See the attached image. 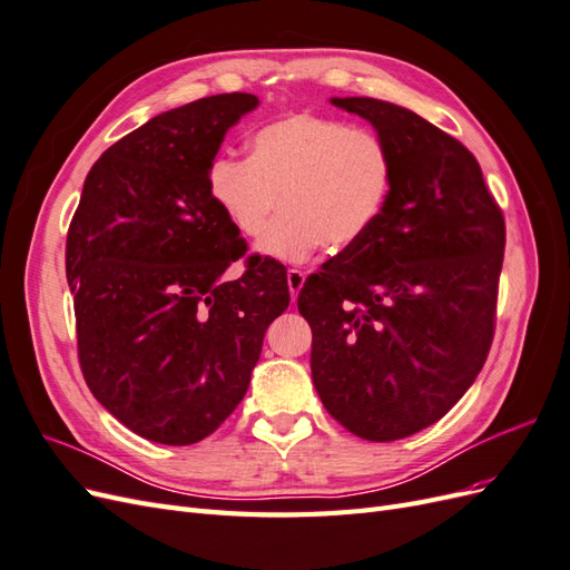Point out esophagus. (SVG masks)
Instances as JSON below:
<instances>
[{
  "instance_id": "1",
  "label": "esophagus",
  "mask_w": 570,
  "mask_h": 570,
  "mask_svg": "<svg viewBox=\"0 0 570 570\" xmlns=\"http://www.w3.org/2000/svg\"><path fill=\"white\" fill-rule=\"evenodd\" d=\"M304 281H306L304 271H299V268H289V271H287V287H289L292 299L299 297V289L304 287Z\"/></svg>"
}]
</instances>
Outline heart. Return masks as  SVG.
<instances>
[{
	"instance_id": "obj_1",
	"label": "heart",
	"mask_w": 570,
	"mask_h": 570,
	"mask_svg": "<svg viewBox=\"0 0 570 570\" xmlns=\"http://www.w3.org/2000/svg\"><path fill=\"white\" fill-rule=\"evenodd\" d=\"M394 187V154L383 135L321 114H289L258 128L249 157H216L206 189L220 216L256 237L281 204L258 252L304 262L323 245L347 252L381 220Z\"/></svg>"
}]
</instances>
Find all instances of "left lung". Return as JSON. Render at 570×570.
Returning <instances> with one entry per match:
<instances>
[{"instance_id": "1", "label": "left lung", "mask_w": 570, "mask_h": 570, "mask_svg": "<svg viewBox=\"0 0 570 570\" xmlns=\"http://www.w3.org/2000/svg\"><path fill=\"white\" fill-rule=\"evenodd\" d=\"M394 154L375 228L308 275L312 377L323 406L371 442L438 423L485 364L504 262V216L456 137L404 107L333 97Z\"/></svg>"}]
</instances>
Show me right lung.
<instances>
[{
	"label": "right lung",
	"instance_id": "add662e5",
	"mask_svg": "<svg viewBox=\"0 0 570 570\" xmlns=\"http://www.w3.org/2000/svg\"><path fill=\"white\" fill-rule=\"evenodd\" d=\"M247 92L154 116L90 168L66 237L78 358L95 400L159 444L209 438L243 402L266 327L289 304L287 271L247 258L206 174Z\"/></svg>",
	"mask_w": 570,
	"mask_h": 570
}]
</instances>
